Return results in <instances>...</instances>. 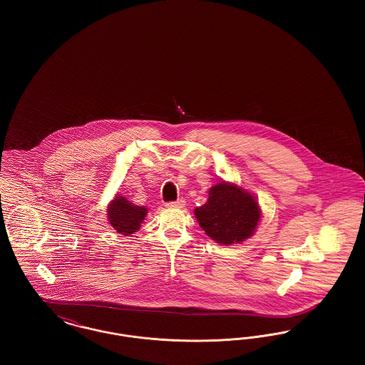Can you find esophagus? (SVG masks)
<instances>
[{
    "instance_id": "1",
    "label": "esophagus",
    "mask_w": 365,
    "mask_h": 365,
    "mask_svg": "<svg viewBox=\"0 0 365 365\" xmlns=\"http://www.w3.org/2000/svg\"><path fill=\"white\" fill-rule=\"evenodd\" d=\"M186 204H185V200L183 198H179L176 201H171V202H167L165 207L168 208H183Z\"/></svg>"
}]
</instances>
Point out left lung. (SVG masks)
<instances>
[{
  "label": "left lung",
  "instance_id": "obj_1",
  "mask_svg": "<svg viewBox=\"0 0 365 365\" xmlns=\"http://www.w3.org/2000/svg\"><path fill=\"white\" fill-rule=\"evenodd\" d=\"M194 215L209 238L217 243H241L250 238L261 219L257 200L242 187L220 182L209 189L208 201Z\"/></svg>",
  "mask_w": 365,
  "mask_h": 365
}]
</instances>
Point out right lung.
Here are the masks:
<instances>
[{"label":"right lung","mask_w":365,"mask_h":365,"mask_svg":"<svg viewBox=\"0 0 365 365\" xmlns=\"http://www.w3.org/2000/svg\"><path fill=\"white\" fill-rule=\"evenodd\" d=\"M148 209L130 202L125 197L118 194L108 205V222L119 234L131 235L142 225Z\"/></svg>","instance_id":"add662e5"}]
</instances>
